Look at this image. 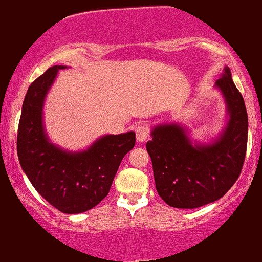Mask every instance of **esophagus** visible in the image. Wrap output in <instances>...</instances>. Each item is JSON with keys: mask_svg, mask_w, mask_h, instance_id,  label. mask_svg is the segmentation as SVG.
Listing matches in <instances>:
<instances>
[{"mask_svg": "<svg viewBox=\"0 0 262 262\" xmlns=\"http://www.w3.org/2000/svg\"><path fill=\"white\" fill-rule=\"evenodd\" d=\"M136 133H137V140L139 143H143L144 140H147L148 137H149V128H148L145 124H140L136 128Z\"/></svg>", "mask_w": 262, "mask_h": 262, "instance_id": "34e87169", "label": "esophagus"}]
</instances>
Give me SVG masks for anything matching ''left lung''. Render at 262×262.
Here are the masks:
<instances>
[{
  "label": "left lung",
  "mask_w": 262,
  "mask_h": 262,
  "mask_svg": "<svg viewBox=\"0 0 262 262\" xmlns=\"http://www.w3.org/2000/svg\"><path fill=\"white\" fill-rule=\"evenodd\" d=\"M214 88L224 96L227 119L211 142H193L180 123L158 124L150 132L147 152L156 188L172 207L198 208L220 200L235 184L244 166L249 119L227 66Z\"/></svg>",
  "instance_id": "left-lung-1"
}]
</instances>
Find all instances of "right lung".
Returning a JSON list of instances; mask_svg holds the SVG:
<instances>
[{
    "label": "right lung",
    "mask_w": 262,
    "mask_h": 262,
    "mask_svg": "<svg viewBox=\"0 0 262 262\" xmlns=\"http://www.w3.org/2000/svg\"><path fill=\"white\" fill-rule=\"evenodd\" d=\"M51 66L32 82L22 104L17 156L34 188L68 214L92 210L109 193L120 162L136 144V133L106 134L86 149L71 152L54 144L43 125V104L57 73Z\"/></svg>",
    "instance_id": "obj_1"
}]
</instances>
